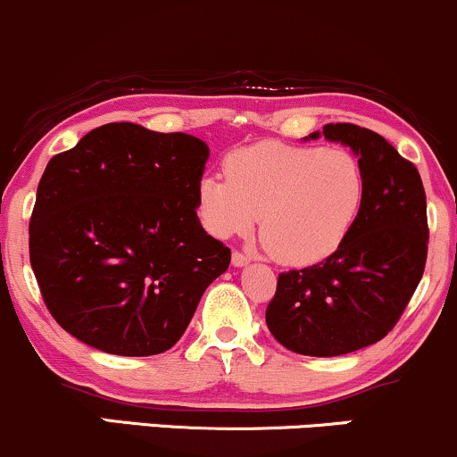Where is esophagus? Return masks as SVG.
Returning a JSON list of instances; mask_svg holds the SVG:
<instances>
[{"label":"esophagus","instance_id":"34e87169","mask_svg":"<svg viewBox=\"0 0 457 457\" xmlns=\"http://www.w3.org/2000/svg\"><path fill=\"white\" fill-rule=\"evenodd\" d=\"M230 261H233L235 267H244V265H248V262H250V256L244 254V252L235 250L233 256H230Z\"/></svg>","mask_w":457,"mask_h":457}]
</instances>
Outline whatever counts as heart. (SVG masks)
Wrapping results in <instances>:
<instances>
[{
	"instance_id": "1",
	"label": "heart",
	"mask_w": 457,
	"mask_h": 457,
	"mask_svg": "<svg viewBox=\"0 0 457 457\" xmlns=\"http://www.w3.org/2000/svg\"><path fill=\"white\" fill-rule=\"evenodd\" d=\"M224 173L198 181L203 227L227 239L248 233L261 216L262 244L287 265L334 254L366 195L361 166L345 149L265 141L230 152Z\"/></svg>"
}]
</instances>
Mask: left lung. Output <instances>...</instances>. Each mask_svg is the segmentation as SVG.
<instances>
[{"label": "left lung", "mask_w": 457, "mask_h": 457, "mask_svg": "<svg viewBox=\"0 0 457 457\" xmlns=\"http://www.w3.org/2000/svg\"><path fill=\"white\" fill-rule=\"evenodd\" d=\"M323 137L359 155L361 209L334 254L278 276L265 312L273 337L310 357L346 355L383 340L421 280L430 241L426 190L411 160L355 123H327Z\"/></svg>", "instance_id": "8db88e82"}]
</instances>
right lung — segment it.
<instances>
[{
  "label": "right lung",
  "instance_id": "right-lung-1",
  "mask_svg": "<svg viewBox=\"0 0 457 457\" xmlns=\"http://www.w3.org/2000/svg\"><path fill=\"white\" fill-rule=\"evenodd\" d=\"M207 158L201 138L120 121L48 160L29 261L62 329L123 357L158 355L184 336L230 262L196 216Z\"/></svg>",
  "mask_w": 457,
  "mask_h": 457
}]
</instances>
